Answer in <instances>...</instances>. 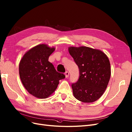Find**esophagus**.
Instances as JSON below:
<instances>
[{
	"label": "esophagus",
	"instance_id": "esophagus-1",
	"mask_svg": "<svg viewBox=\"0 0 132 132\" xmlns=\"http://www.w3.org/2000/svg\"><path fill=\"white\" fill-rule=\"evenodd\" d=\"M65 77L66 78H68L69 77V72L68 71H66L65 73Z\"/></svg>",
	"mask_w": 132,
	"mask_h": 132
}]
</instances>
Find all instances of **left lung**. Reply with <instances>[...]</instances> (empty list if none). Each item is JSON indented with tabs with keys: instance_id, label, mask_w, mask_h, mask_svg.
I'll return each mask as SVG.
<instances>
[{
	"instance_id": "8db88e82",
	"label": "left lung",
	"mask_w": 132,
	"mask_h": 132,
	"mask_svg": "<svg viewBox=\"0 0 132 132\" xmlns=\"http://www.w3.org/2000/svg\"><path fill=\"white\" fill-rule=\"evenodd\" d=\"M70 54L78 66V80L72 84L74 97L84 103H92L103 95L111 76L110 63L105 54L88 47H69Z\"/></svg>"
}]
</instances>
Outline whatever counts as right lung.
Wrapping results in <instances>:
<instances>
[{
  "mask_svg": "<svg viewBox=\"0 0 132 132\" xmlns=\"http://www.w3.org/2000/svg\"><path fill=\"white\" fill-rule=\"evenodd\" d=\"M55 50V47L40 44L26 52L19 62V74L22 84L36 98H48L56 89L59 80L65 78L48 61Z\"/></svg>",
  "mask_w": 132,
  "mask_h": 132,
  "instance_id": "obj_1",
  "label": "right lung"
}]
</instances>
